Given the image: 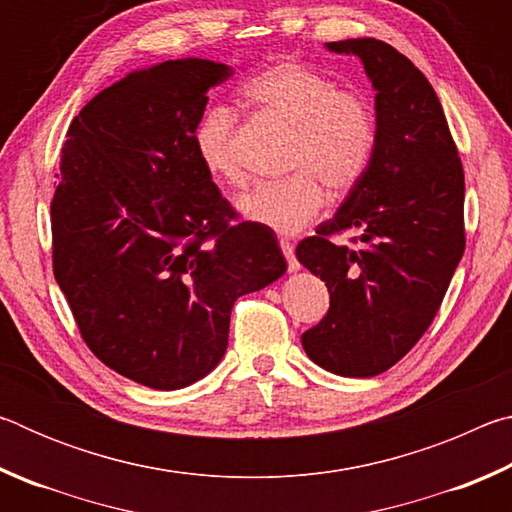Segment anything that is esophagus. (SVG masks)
I'll list each match as a JSON object with an SVG mask.
<instances>
[{
  "instance_id": "esophagus-1",
  "label": "esophagus",
  "mask_w": 512,
  "mask_h": 512,
  "mask_svg": "<svg viewBox=\"0 0 512 512\" xmlns=\"http://www.w3.org/2000/svg\"><path fill=\"white\" fill-rule=\"evenodd\" d=\"M280 246H282L284 257H287V262H289V271H300V264L296 259V246H293L289 239H282Z\"/></svg>"
}]
</instances>
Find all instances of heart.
I'll return each mask as SVG.
<instances>
[{
	"label": "heart",
	"instance_id": "b5f03b06",
	"mask_svg": "<svg viewBox=\"0 0 512 512\" xmlns=\"http://www.w3.org/2000/svg\"><path fill=\"white\" fill-rule=\"evenodd\" d=\"M241 99L262 115L291 128L282 183L259 185L241 196L244 219L277 235H296L327 201L325 187L345 196L361 183L377 144L375 115L359 94L343 92L332 79L296 60H277L241 85ZM235 110L212 103L194 128V151L207 176L241 185L244 173L232 149Z\"/></svg>",
	"mask_w": 512,
	"mask_h": 512
}]
</instances>
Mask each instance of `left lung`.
Returning <instances> with one entry per match:
<instances>
[{
	"label": "left lung",
	"instance_id": "8db88e82",
	"mask_svg": "<svg viewBox=\"0 0 512 512\" xmlns=\"http://www.w3.org/2000/svg\"><path fill=\"white\" fill-rule=\"evenodd\" d=\"M357 56L375 90L377 144L361 183L298 262L325 282L329 309L302 334L307 357L334 375L375 377L427 332L465 250V178L443 106L409 58L375 38L327 42ZM360 232L359 249L336 231Z\"/></svg>",
	"mask_w": 512,
	"mask_h": 512
}]
</instances>
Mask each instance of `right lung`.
<instances>
[{
	"label": "right lung",
	"mask_w": 512,
	"mask_h": 512,
	"mask_svg": "<svg viewBox=\"0 0 512 512\" xmlns=\"http://www.w3.org/2000/svg\"><path fill=\"white\" fill-rule=\"evenodd\" d=\"M232 67L128 72L69 126L51 203L54 275L83 341L119 375L178 391L219 366L235 300L287 271L273 230L235 216L194 151Z\"/></svg>",
	"instance_id": "add662e5"
}]
</instances>
